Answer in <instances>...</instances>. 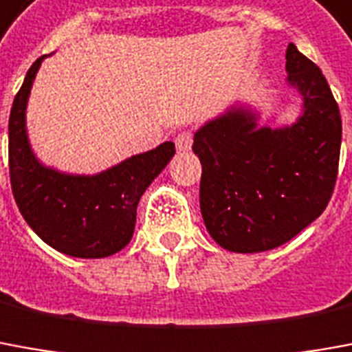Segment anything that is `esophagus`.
<instances>
[{"instance_id":"esophagus-1","label":"esophagus","mask_w":352,"mask_h":352,"mask_svg":"<svg viewBox=\"0 0 352 352\" xmlns=\"http://www.w3.org/2000/svg\"><path fill=\"white\" fill-rule=\"evenodd\" d=\"M191 144H193L191 132H180V134L176 135V149H178L180 153L190 151Z\"/></svg>"}]
</instances>
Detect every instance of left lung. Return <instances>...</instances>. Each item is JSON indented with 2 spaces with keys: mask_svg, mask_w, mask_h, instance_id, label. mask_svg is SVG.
Returning a JSON list of instances; mask_svg holds the SVG:
<instances>
[{
  "mask_svg": "<svg viewBox=\"0 0 352 352\" xmlns=\"http://www.w3.org/2000/svg\"><path fill=\"white\" fill-rule=\"evenodd\" d=\"M287 88L301 96L292 124L261 122L251 103H236L193 134L199 157L201 214L210 237L234 253L287 243L328 207L341 149V115L322 70L293 43Z\"/></svg>",
  "mask_w": 352,
  "mask_h": 352,
  "instance_id": "1",
  "label": "left lung"
}]
</instances>
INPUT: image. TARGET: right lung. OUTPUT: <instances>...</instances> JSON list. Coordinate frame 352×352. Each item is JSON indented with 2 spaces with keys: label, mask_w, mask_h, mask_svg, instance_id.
Wrapping results in <instances>:
<instances>
[{
  "label": "right lung",
  "mask_w": 352,
  "mask_h": 352,
  "mask_svg": "<svg viewBox=\"0 0 352 352\" xmlns=\"http://www.w3.org/2000/svg\"><path fill=\"white\" fill-rule=\"evenodd\" d=\"M43 55L26 72L9 116V174L16 207L40 239L76 258H103L134 236L135 208L174 157L164 142L98 174H72L43 164L30 144L26 109Z\"/></svg>",
  "instance_id": "obj_1"
}]
</instances>
